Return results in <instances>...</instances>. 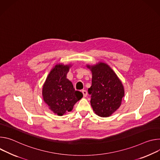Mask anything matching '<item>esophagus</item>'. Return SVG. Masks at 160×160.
<instances>
[{
    "instance_id": "obj_1",
    "label": "esophagus",
    "mask_w": 160,
    "mask_h": 160,
    "mask_svg": "<svg viewBox=\"0 0 160 160\" xmlns=\"http://www.w3.org/2000/svg\"><path fill=\"white\" fill-rule=\"evenodd\" d=\"M82 94H83V97H86L87 96V95H88L87 92H86V90H82Z\"/></svg>"
}]
</instances>
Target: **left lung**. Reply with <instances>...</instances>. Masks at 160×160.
<instances>
[{
    "mask_svg": "<svg viewBox=\"0 0 160 160\" xmlns=\"http://www.w3.org/2000/svg\"><path fill=\"white\" fill-rule=\"evenodd\" d=\"M87 67L92 72V83L88 92L93 110L99 116L108 117L120 107L125 94L123 86L108 65L100 62Z\"/></svg>",
    "mask_w": 160,
    "mask_h": 160,
    "instance_id": "1",
    "label": "left lung"
}]
</instances>
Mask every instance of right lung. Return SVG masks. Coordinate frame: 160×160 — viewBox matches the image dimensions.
Wrapping results in <instances>:
<instances>
[{
    "label": "right lung",
    "mask_w": 160,
    "mask_h": 160,
    "mask_svg": "<svg viewBox=\"0 0 160 160\" xmlns=\"http://www.w3.org/2000/svg\"><path fill=\"white\" fill-rule=\"evenodd\" d=\"M70 67L57 65L51 70L42 88L44 101L50 110L58 116L72 111L74 104L83 96L81 92L75 91L72 83L67 79Z\"/></svg>",
    "instance_id": "1"
}]
</instances>
